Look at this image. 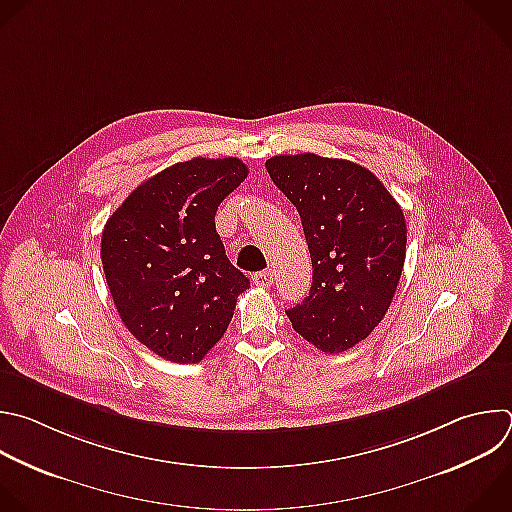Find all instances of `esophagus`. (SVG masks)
I'll use <instances>...</instances> for the list:
<instances>
[{"instance_id":"obj_1","label":"esophagus","mask_w":512,"mask_h":512,"mask_svg":"<svg viewBox=\"0 0 512 512\" xmlns=\"http://www.w3.org/2000/svg\"><path fill=\"white\" fill-rule=\"evenodd\" d=\"M253 283H255L257 287H271V285H273V271L267 269V271L253 273Z\"/></svg>"}]
</instances>
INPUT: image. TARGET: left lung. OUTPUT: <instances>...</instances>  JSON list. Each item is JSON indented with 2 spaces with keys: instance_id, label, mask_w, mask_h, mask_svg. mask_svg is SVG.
<instances>
[{
  "instance_id": "left-lung-1",
  "label": "left lung",
  "mask_w": 512,
  "mask_h": 512,
  "mask_svg": "<svg viewBox=\"0 0 512 512\" xmlns=\"http://www.w3.org/2000/svg\"><path fill=\"white\" fill-rule=\"evenodd\" d=\"M265 168L301 217L313 267L309 295L285 313L319 352H346L394 299L406 259L404 213L378 177L352 160L279 154Z\"/></svg>"
}]
</instances>
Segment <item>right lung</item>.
<instances>
[{
    "label": "right lung",
    "mask_w": 512,
    "mask_h": 512,
    "mask_svg": "<svg viewBox=\"0 0 512 512\" xmlns=\"http://www.w3.org/2000/svg\"><path fill=\"white\" fill-rule=\"evenodd\" d=\"M239 158H191L138 185L102 231V267L120 319L156 356L197 364L227 331L249 279L215 229L245 179Z\"/></svg>",
    "instance_id": "obj_1"
}]
</instances>
